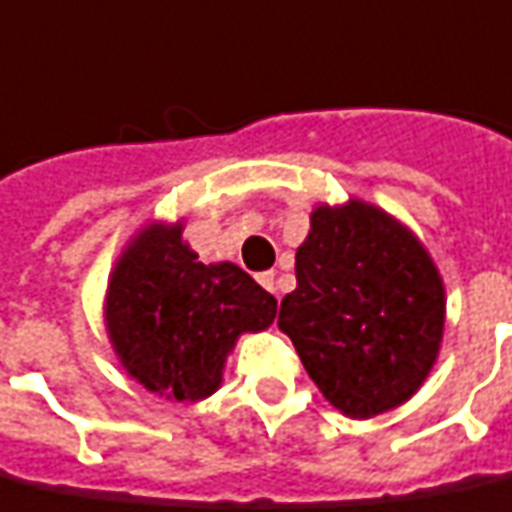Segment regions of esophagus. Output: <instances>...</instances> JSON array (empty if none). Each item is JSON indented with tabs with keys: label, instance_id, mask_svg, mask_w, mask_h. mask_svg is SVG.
<instances>
[{
	"label": "esophagus",
	"instance_id": "obj_1",
	"mask_svg": "<svg viewBox=\"0 0 512 512\" xmlns=\"http://www.w3.org/2000/svg\"><path fill=\"white\" fill-rule=\"evenodd\" d=\"M257 282L266 287L268 293H276V276H274V271H266V274H260V276H257Z\"/></svg>",
	"mask_w": 512,
	"mask_h": 512
}]
</instances>
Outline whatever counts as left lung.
<instances>
[{
  "label": "left lung",
  "instance_id": "8db88e82",
  "mask_svg": "<svg viewBox=\"0 0 512 512\" xmlns=\"http://www.w3.org/2000/svg\"><path fill=\"white\" fill-rule=\"evenodd\" d=\"M309 219L279 331L336 410L374 418L410 401L434 369L445 285L420 238L372 203H320Z\"/></svg>",
  "mask_w": 512,
  "mask_h": 512
}]
</instances>
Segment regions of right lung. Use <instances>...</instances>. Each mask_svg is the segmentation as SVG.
<instances>
[{
    "instance_id": "right-lung-1",
    "label": "right lung",
    "mask_w": 512,
    "mask_h": 512,
    "mask_svg": "<svg viewBox=\"0 0 512 512\" xmlns=\"http://www.w3.org/2000/svg\"><path fill=\"white\" fill-rule=\"evenodd\" d=\"M181 233L184 219L130 238L105 290V331L146 391L200 401L222 385L238 336L274 323L276 298L236 263H200Z\"/></svg>"
}]
</instances>
